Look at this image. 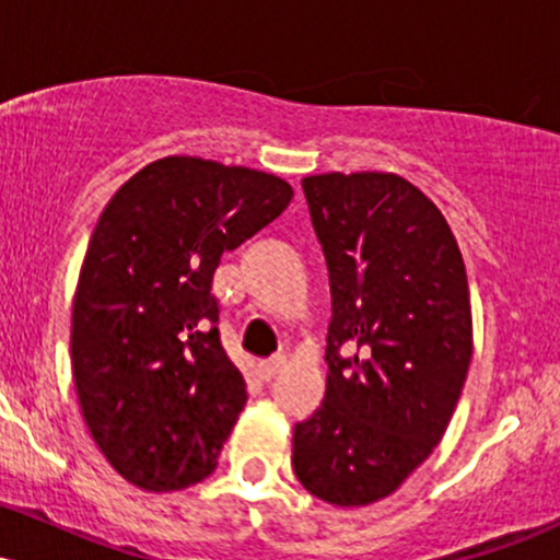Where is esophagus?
<instances>
[{
  "label": "esophagus",
  "instance_id": "1",
  "mask_svg": "<svg viewBox=\"0 0 560 560\" xmlns=\"http://www.w3.org/2000/svg\"><path fill=\"white\" fill-rule=\"evenodd\" d=\"M284 369H287L284 358H271V361H260L258 363V376L262 378V382H271V378L279 376Z\"/></svg>",
  "mask_w": 560,
  "mask_h": 560
}]
</instances>
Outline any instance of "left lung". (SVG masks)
I'll return each mask as SVG.
<instances>
[{
  "instance_id": "1",
  "label": "left lung",
  "mask_w": 560,
  "mask_h": 560,
  "mask_svg": "<svg viewBox=\"0 0 560 560\" xmlns=\"http://www.w3.org/2000/svg\"><path fill=\"white\" fill-rule=\"evenodd\" d=\"M331 284L326 397L294 427L307 492L387 498L440 445L474 350L464 255L445 215L397 173L302 178Z\"/></svg>"
}]
</instances>
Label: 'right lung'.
<instances>
[{
    "label": "right lung",
    "instance_id": "add662e5",
    "mask_svg": "<svg viewBox=\"0 0 560 560\" xmlns=\"http://www.w3.org/2000/svg\"><path fill=\"white\" fill-rule=\"evenodd\" d=\"M292 195L273 173L171 155L102 210L73 294L70 365L96 447L139 490H186L215 471L247 392L218 334L213 273Z\"/></svg>",
    "mask_w": 560,
    "mask_h": 560
}]
</instances>
